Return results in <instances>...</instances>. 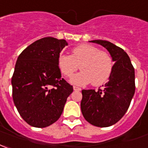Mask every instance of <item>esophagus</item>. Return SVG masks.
Wrapping results in <instances>:
<instances>
[{
  "mask_svg": "<svg viewBox=\"0 0 148 148\" xmlns=\"http://www.w3.org/2000/svg\"><path fill=\"white\" fill-rule=\"evenodd\" d=\"M73 88H74V90H75V91H81V88L77 87V86H75V85H74Z\"/></svg>",
  "mask_w": 148,
  "mask_h": 148,
  "instance_id": "34e87169",
  "label": "esophagus"
}]
</instances>
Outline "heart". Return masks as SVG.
<instances>
[{
  "label": "heart",
  "instance_id": "b5f03b06",
  "mask_svg": "<svg viewBox=\"0 0 148 148\" xmlns=\"http://www.w3.org/2000/svg\"><path fill=\"white\" fill-rule=\"evenodd\" d=\"M58 66L62 74L69 79L74 76L80 66L82 71L73 77L71 82L84 85L92 82V85L98 86L109 80L114 65L108 52L99 51L93 45L83 44L74 48L71 56L60 55Z\"/></svg>",
  "mask_w": 148,
  "mask_h": 148
}]
</instances>
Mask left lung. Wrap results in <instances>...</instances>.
Returning a JSON list of instances; mask_svg holds the SVG:
<instances>
[{
  "mask_svg": "<svg viewBox=\"0 0 148 148\" xmlns=\"http://www.w3.org/2000/svg\"><path fill=\"white\" fill-rule=\"evenodd\" d=\"M110 52L114 62L109 81L98 90L82 91L81 109L84 118L97 127L115 124L126 113L135 93V71L127 53L110 41L92 40Z\"/></svg>",
  "mask_w": 148,
  "mask_h": 148,
  "instance_id": "obj_1",
  "label": "left lung"
}]
</instances>
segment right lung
Masks as SVG:
<instances>
[{
  "label": "right lung",
  "mask_w": 148,
  "mask_h": 148,
  "mask_svg": "<svg viewBox=\"0 0 148 148\" xmlns=\"http://www.w3.org/2000/svg\"><path fill=\"white\" fill-rule=\"evenodd\" d=\"M63 39L48 37L36 40L18 56L12 77V98L27 124L45 128L63 113L73 86L61 77L58 66Z\"/></svg>",
  "instance_id": "1"
}]
</instances>
